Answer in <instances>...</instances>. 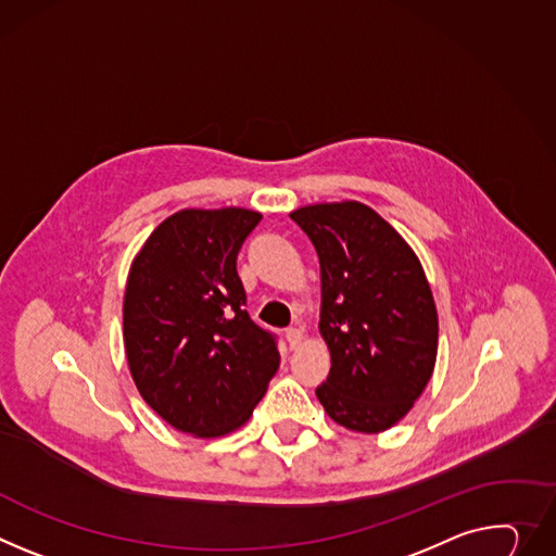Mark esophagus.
<instances>
[{
  "label": "esophagus",
  "mask_w": 556,
  "mask_h": 556,
  "mask_svg": "<svg viewBox=\"0 0 556 556\" xmlns=\"http://www.w3.org/2000/svg\"><path fill=\"white\" fill-rule=\"evenodd\" d=\"M286 341H288L290 348H299L301 341H304V328H299V326L288 328L286 330Z\"/></svg>",
  "instance_id": "1"
}]
</instances>
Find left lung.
<instances>
[{"mask_svg":"<svg viewBox=\"0 0 556 556\" xmlns=\"http://www.w3.org/2000/svg\"><path fill=\"white\" fill-rule=\"evenodd\" d=\"M321 266L319 330L330 375L317 388L339 426L381 432L408 415L428 386L439 321L424 268L403 237L359 201L290 213Z\"/></svg>","mask_w":556,"mask_h":556,"instance_id":"left-lung-1","label":"left lung"}]
</instances>
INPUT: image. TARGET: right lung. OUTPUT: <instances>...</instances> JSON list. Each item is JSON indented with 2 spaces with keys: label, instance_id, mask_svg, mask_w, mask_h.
I'll return each mask as SVG.
<instances>
[{
  "label": "right lung",
  "instance_id": "1",
  "mask_svg": "<svg viewBox=\"0 0 556 556\" xmlns=\"http://www.w3.org/2000/svg\"><path fill=\"white\" fill-rule=\"evenodd\" d=\"M262 215L181 211L148 237L124 294V345L143 401L173 428L243 426L279 368L277 337L245 311L237 255Z\"/></svg>",
  "mask_w": 556,
  "mask_h": 556
}]
</instances>
